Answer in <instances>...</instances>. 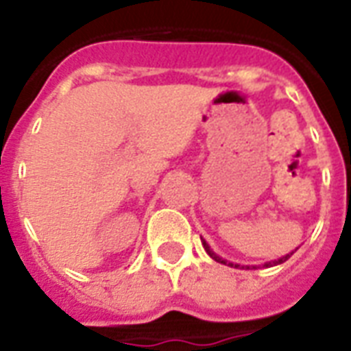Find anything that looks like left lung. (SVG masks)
Here are the masks:
<instances>
[{
    "label": "left lung",
    "instance_id": "obj_1",
    "mask_svg": "<svg viewBox=\"0 0 351 351\" xmlns=\"http://www.w3.org/2000/svg\"><path fill=\"white\" fill-rule=\"evenodd\" d=\"M202 245H204V250L208 251V255L211 256V258H213V261H217V262H220V264H228V266H231V267H242V269H250V267H253V269H256V266H240V264H233V262H228V261H224V258H220L219 255H217V253H215L213 250H211V247H209L208 245V242H206V240H202ZM293 255V251H291V253H289V255H284V256H280V258H278V261H273V262H267V264H264V266L266 267H269V266H277V264H282V262H286L289 258V256Z\"/></svg>",
    "mask_w": 351,
    "mask_h": 351
}]
</instances>
